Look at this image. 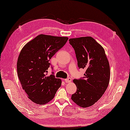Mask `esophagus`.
Masks as SVG:
<instances>
[{"label": "esophagus", "instance_id": "obj_1", "mask_svg": "<svg viewBox=\"0 0 130 130\" xmlns=\"http://www.w3.org/2000/svg\"><path fill=\"white\" fill-rule=\"evenodd\" d=\"M71 81H72V79L71 78H68L64 79V82L66 83H71Z\"/></svg>", "mask_w": 130, "mask_h": 130}]
</instances>
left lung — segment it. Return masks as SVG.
<instances>
[{
  "instance_id": "left-lung-1",
  "label": "left lung",
  "mask_w": 130,
  "mask_h": 130,
  "mask_svg": "<svg viewBox=\"0 0 130 130\" xmlns=\"http://www.w3.org/2000/svg\"><path fill=\"white\" fill-rule=\"evenodd\" d=\"M75 51L79 68L86 69L84 77L74 79L77 91L71 99L77 105L87 107L96 103L109 85L110 66L103 47L91 37L69 40Z\"/></svg>"
}]
</instances>
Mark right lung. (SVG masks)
<instances>
[{"mask_svg": "<svg viewBox=\"0 0 130 130\" xmlns=\"http://www.w3.org/2000/svg\"><path fill=\"white\" fill-rule=\"evenodd\" d=\"M67 37L41 34L21 50L17 62V72L22 88L28 99L43 105L55 97L62 82L53 73L47 76L52 57L64 46ZM53 73V72H52Z\"/></svg>", "mask_w": 130, "mask_h": 130, "instance_id": "add662e5", "label": "right lung"}]
</instances>
